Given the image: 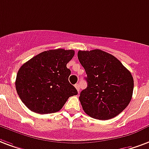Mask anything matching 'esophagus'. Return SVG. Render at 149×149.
Here are the masks:
<instances>
[{
	"label": "esophagus",
	"instance_id": "obj_1",
	"mask_svg": "<svg viewBox=\"0 0 149 149\" xmlns=\"http://www.w3.org/2000/svg\"><path fill=\"white\" fill-rule=\"evenodd\" d=\"M75 88H77V91L79 92V91H80V84H75Z\"/></svg>",
	"mask_w": 149,
	"mask_h": 149
}]
</instances>
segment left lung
<instances>
[{
	"instance_id": "8db88e82",
	"label": "left lung",
	"mask_w": 149,
	"mask_h": 149,
	"mask_svg": "<svg viewBox=\"0 0 149 149\" xmlns=\"http://www.w3.org/2000/svg\"><path fill=\"white\" fill-rule=\"evenodd\" d=\"M77 56L87 74L88 87L79 97L84 112L99 120L119 114L133 95L130 72L114 56L101 49L79 50Z\"/></svg>"
}]
</instances>
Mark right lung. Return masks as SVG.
<instances>
[{"label": "right lung", "instance_id": "right-lung-1", "mask_svg": "<svg viewBox=\"0 0 149 149\" xmlns=\"http://www.w3.org/2000/svg\"><path fill=\"white\" fill-rule=\"evenodd\" d=\"M75 54L72 49H49L30 59L19 68L16 89L24 105L38 114L59 111L77 91L69 82L66 65Z\"/></svg>", "mask_w": 149, "mask_h": 149}]
</instances>
